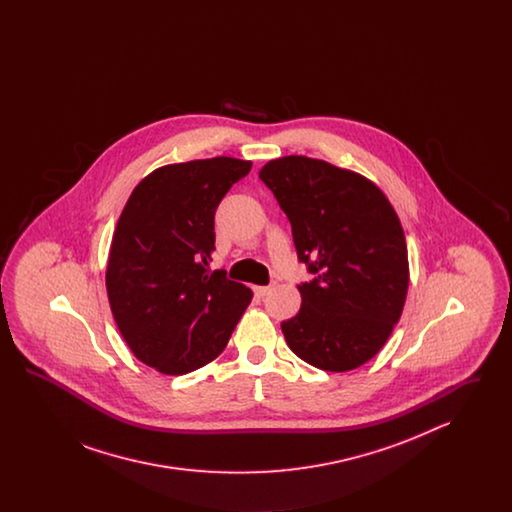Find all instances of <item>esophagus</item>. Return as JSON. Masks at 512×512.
<instances>
[{"mask_svg": "<svg viewBox=\"0 0 512 512\" xmlns=\"http://www.w3.org/2000/svg\"><path fill=\"white\" fill-rule=\"evenodd\" d=\"M272 288H274V284H270V286H255L253 292H255V295H259V297H265L267 293L272 292Z\"/></svg>", "mask_w": 512, "mask_h": 512, "instance_id": "34e87169", "label": "esophagus"}]
</instances>
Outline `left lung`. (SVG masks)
<instances>
[{
  "label": "left lung",
  "instance_id": "left-lung-1",
  "mask_svg": "<svg viewBox=\"0 0 512 512\" xmlns=\"http://www.w3.org/2000/svg\"><path fill=\"white\" fill-rule=\"evenodd\" d=\"M259 178L315 274L297 286L299 313L282 322L290 349L320 370L365 365L390 338L409 288L405 234L388 197L363 174L305 155L268 161Z\"/></svg>",
  "mask_w": 512,
  "mask_h": 512
}]
</instances>
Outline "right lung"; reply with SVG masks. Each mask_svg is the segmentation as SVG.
Segmentation results:
<instances>
[{
	"label": "right lung",
	"mask_w": 512,
	"mask_h": 512,
	"mask_svg": "<svg viewBox=\"0 0 512 512\" xmlns=\"http://www.w3.org/2000/svg\"><path fill=\"white\" fill-rule=\"evenodd\" d=\"M251 171L234 157L155 169L134 188L117 222L105 286L122 338L138 361L180 376L224 351L253 293L209 270L215 211Z\"/></svg>",
	"instance_id": "obj_1"
}]
</instances>
